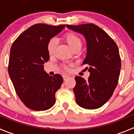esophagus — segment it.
I'll return each instance as SVG.
<instances>
[{"label": "esophagus", "mask_w": 134, "mask_h": 134, "mask_svg": "<svg viewBox=\"0 0 134 134\" xmlns=\"http://www.w3.org/2000/svg\"><path fill=\"white\" fill-rule=\"evenodd\" d=\"M62 77H63V79H64V80H66V79H67V78H68V77H69V76H66V75H63V76H62Z\"/></svg>", "instance_id": "34e87169"}]
</instances>
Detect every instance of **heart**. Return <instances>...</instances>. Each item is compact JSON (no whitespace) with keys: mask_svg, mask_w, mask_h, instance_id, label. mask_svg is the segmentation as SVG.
<instances>
[{"mask_svg":"<svg viewBox=\"0 0 134 134\" xmlns=\"http://www.w3.org/2000/svg\"><path fill=\"white\" fill-rule=\"evenodd\" d=\"M63 39L72 51L77 49V48H81V45H82L81 39L73 33H68V34H65L63 36ZM56 46H57V43L54 39H51L49 42L48 45H47V50H48V53L49 54H53L55 49ZM64 68L66 69V67H64Z\"/></svg>","mask_w":134,"mask_h":134,"instance_id":"heart-1","label":"heart"}]
</instances>
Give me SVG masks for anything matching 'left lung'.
<instances>
[{
    "label": "left lung",
    "mask_w": 134,
    "mask_h": 134,
    "mask_svg": "<svg viewBox=\"0 0 134 134\" xmlns=\"http://www.w3.org/2000/svg\"><path fill=\"white\" fill-rule=\"evenodd\" d=\"M84 36L87 53L83 63L90 76L85 80L76 76L74 88L76 103L86 109L100 108L111 97L118 84L121 61L118 46L101 28L93 24L66 25Z\"/></svg>",
    "instance_id": "obj_1"
}]
</instances>
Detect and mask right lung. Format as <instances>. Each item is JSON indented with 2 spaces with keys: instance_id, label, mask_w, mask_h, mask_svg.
Returning a JSON list of instances; mask_svg holds the SVG:
<instances>
[{
  "instance_id": "right-lung-1",
  "label": "right lung",
  "mask_w": 134,
  "mask_h": 134,
  "mask_svg": "<svg viewBox=\"0 0 134 134\" xmlns=\"http://www.w3.org/2000/svg\"><path fill=\"white\" fill-rule=\"evenodd\" d=\"M64 27L35 24L20 34L11 47L9 76L18 96L29 109L46 110L55 103V93L63 78L57 74L49 76L43 64L50 57L48 43Z\"/></svg>"
}]
</instances>
